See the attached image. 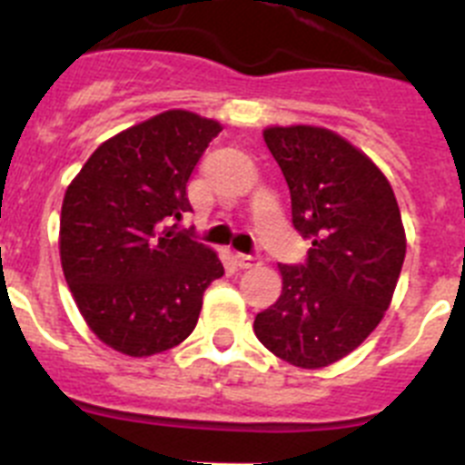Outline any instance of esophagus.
<instances>
[{
  "mask_svg": "<svg viewBox=\"0 0 465 465\" xmlns=\"http://www.w3.org/2000/svg\"><path fill=\"white\" fill-rule=\"evenodd\" d=\"M236 263L241 266V269H252V266H257V263H259V257H254V254L238 252L236 254Z\"/></svg>",
  "mask_w": 465,
  "mask_h": 465,
  "instance_id": "esophagus-1",
  "label": "esophagus"
}]
</instances>
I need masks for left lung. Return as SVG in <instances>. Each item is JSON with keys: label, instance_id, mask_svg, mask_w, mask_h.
I'll use <instances>...</instances> for the list:
<instances>
[{"label": "left lung", "instance_id": "1", "mask_svg": "<svg viewBox=\"0 0 465 465\" xmlns=\"http://www.w3.org/2000/svg\"><path fill=\"white\" fill-rule=\"evenodd\" d=\"M263 141L292 196V224L312 242L280 263L282 294L254 317L266 350L322 368L361 345L391 303L405 259L396 196L361 150L322 127H271Z\"/></svg>", "mask_w": 465, "mask_h": 465}]
</instances>
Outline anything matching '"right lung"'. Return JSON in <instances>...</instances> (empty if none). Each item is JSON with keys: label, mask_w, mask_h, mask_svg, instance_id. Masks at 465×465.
<instances>
[{"label": "right lung", "mask_w": 465, "mask_h": 465, "mask_svg": "<svg viewBox=\"0 0 465 465\" xmlns=\"http://www.w3.org/2000/svg\"><path fill=\"white\" fill-rule=\"evenodd\" d=\"M220 132L196 113H160L99 145L66 187L62 271L87 326L118 352L150 357L185 341L224 275L173 224L192 211L187 181Z\"/></svg>", "instance_id": "add662e5"}]
</instances>
